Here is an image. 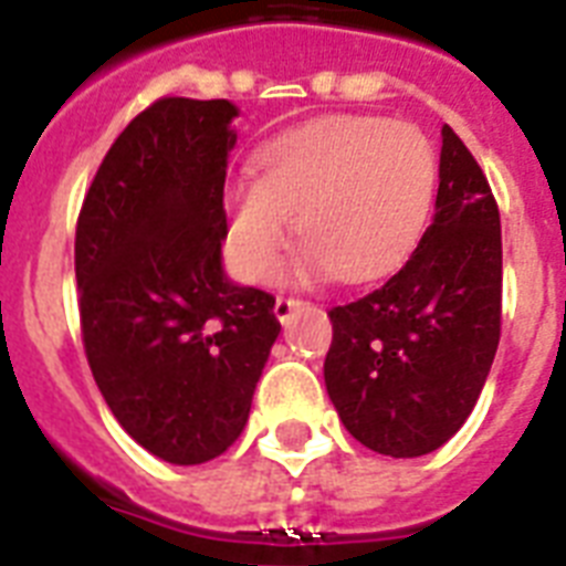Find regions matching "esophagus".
Segmentation results:
<instances>
[{"mask_svg": "<svg viewBox=\"0 0 566 566\" xmlns=\"http://www.w3.org/2000/svg\"><path fill=\"white\" fill-rule=\"evenodd\" d=\"M300 305H302V300H296V296H275V305H273L275 317L282 319V323H287L293 311L300 308Z\"/></svg>", "mask_w": 566, "mask_h": 566, "instance_id": "1", "label": "esophagus"}]
</instances>
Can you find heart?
Instances as JSON below:
<instances>
[{
    "instance_id": "obj_1",
    "label": "heart",
    "mask_w": 566,
    "mask_h": 566,
    "mask_svg": "<svg viewBox=\"0 0 566 566\" xmlns=\"http://www.w3.org/2000/svg\"><path fill=\"white\" fill-rule=\"evenodd\" d=\"M252 179L226 190L229 249L252 282L275 273L291 234L305 240L302 275L364 282L394 270L429 220L438 158L411 123L337 114L270 137Z\"/></svg>"
}]
</instances>
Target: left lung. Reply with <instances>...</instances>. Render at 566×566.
I'll return each instance as SVG.
<instances>
[{
  "instance_id": "8db88e82",
  "label": "left lung",
  "mask_w": 566,
  "mask_h": 566,
  "mask_svg": "<svg viewBox=\"0 0 566 566\" xmlns=\"http://www.w3.org/2000/svg\"><path fill=\"white\" fill-rule=\"evenodd\" d=\"M440 135L434 220L411 258L328 311V396L346 431L390 458L434 452L464 426L500 346V208L464 140Z\"/></svg>"
}]
</instances>
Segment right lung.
Here are the masks:
<instances>
[{
	"label": "right lung",
	"instance_id": "add662e5",
	"mask_svg": "<svg viewBox=\"0 0 566 566\" xmlns=\"http://www.w3.org/2000/svg\"><path fill=\"white\" fill-rule=\"evenodd\" d=\"M229 99L164 96L99 164L75 226L84 355L117 422L170 464L240 438L282 332L275 296L222 273Z\"/></svg>",
	"mask_w": 566,
	"mask_h": 566
}]
</instances>
